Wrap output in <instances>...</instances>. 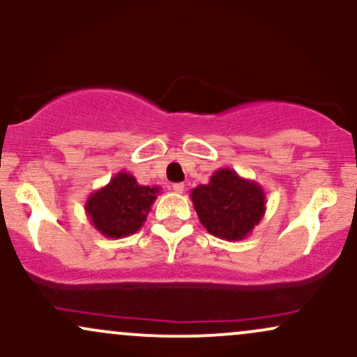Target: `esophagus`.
Here are the masks:
<instances>
[{
    "label": "esophagus",
    "instance_id": "esophagus-1",
    "mask_svg": "<svg viewBox=\"0 0 357 357\" xmlns=\"http://www.w3.org/2000/svg\"><path fill=\"white\" fill-rule=\"evenodd\" d=\"M173 190H174V192H179V195H181V192L184 191V184L183 183H174Z\"/></svg>",
    "mask_w": 357,
    "mask_h": 357
}]
</instances>
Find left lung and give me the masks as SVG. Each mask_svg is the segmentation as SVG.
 Returning <instances> with one entry per match:
<instances>
[{"label":"left lung","mask_w":357,"mask_h":357,"mask_svg":"<svg viewBox=\"0 0 357 357\" xmlns=\"http://www.w3.org/2000/svg\"><path fill=\"white\" fill-rule=\"evenodd\" d=\"M190 196L208 233L228 241L247 238L267 210L264 188L230 167H220L210 183L196 186Z\"/></svg>","instance_id":"obj_1"}]
</instances>
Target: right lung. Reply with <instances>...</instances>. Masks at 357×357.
<instances>
[{
  "instance_id": "add662e5",
  "label": "right lung",
  "mask_w": 357,
  "mask_h": 357,
  "mask_svg": "<svg viewBox=\"0 0 357 357\" xmlns=\"http://www.w3.org/2000/svg\"><path fill=\"white\" fill-rule=\"evenodd\" d=\"M161 188L144 186L130 173L121 171L85 202V213L105 238H126L144 225Z\"/></svg>"
}]
</instances>
